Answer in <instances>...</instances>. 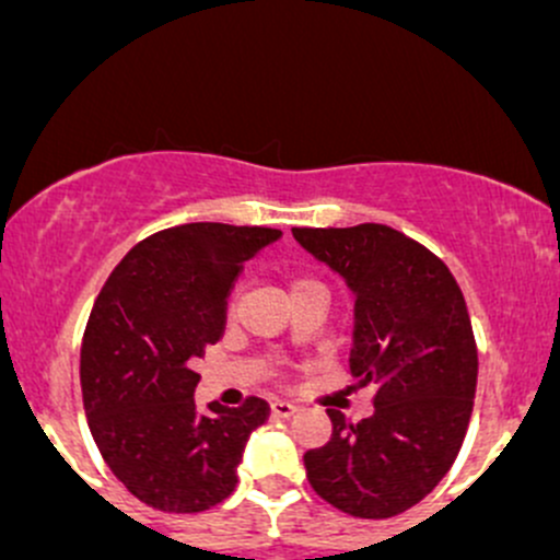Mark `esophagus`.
I'll return each mask as SVG.
<instances>
[{"label":"esophagus","instance_id":"1","mask_svg":"<svg viewBox=\"0 0 560 560\" xmlns=\"http://www.w3.org/2000/svg\"><path fill=\"white\" fill-rule=\"evenodd\" d=\"M296 411H299V408L293 406V402H288V400H275L272 402V417L275 419H288V417H293Z\"/></svg>","mask_w":560,"mask_h":560}]
</instances>
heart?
<instances>
[{
  "instance_id": "1",
  "label": "heart",
  "mask_w": 560,
  "mask_h": 560,
  "mask_svg": "<svg viewBox=\"0 0 560 560\" xmlns=\"http://www.w3.org/2000/svg\"><path fill=\"white\" fill-rule=\"evenodd\" d=\"M304 288H320V285H317V282H312V280H293L291 282V293L304 291Z\"/></svg>"
}]
</instances>
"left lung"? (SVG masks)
I'll list each match as a JSON object with an SVG mask.
<instances>
[{
  "label": "left lung",
  "instance_id": "8db88e82",
  "mask_svg": "<svg viewBox=\"0 0 560 560\" xmlns=\"http://www.w3.org/2000/svg\"><path fill=\"white\" fill-rule=\"evenodd\" d=\"M354 296L350 371L374 384V413L328 408L330 441L304 454L310 486L354 518H393L451 470L470 424L478 350L454 275L384 224L293 230Z\"/></svg>",
  "mask_w": 560,
  "mask_h": 560
}]
</instances>
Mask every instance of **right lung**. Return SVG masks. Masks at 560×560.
I'll use <instances>...</instances> for the list:
<instances>
[{"label": "right lung", "mask_w": 560, "mask_h": 560, "mask_svg": "<svg viewBox=\"0 0 560 560\" xmlns=\"http://www.w3.org/2000/svg\"><path fill=\"white\" fill-rule=\"evenodd\" d=\"M280 230L182 224L138 243L101 288L82 336L88 424L125 489L162 513H202L237 486L267 400L210 402L197 413L191 371L224 334L226 296L248 258Z\"/></svg>", "instance_id": "obj_1"}]
</instances>
